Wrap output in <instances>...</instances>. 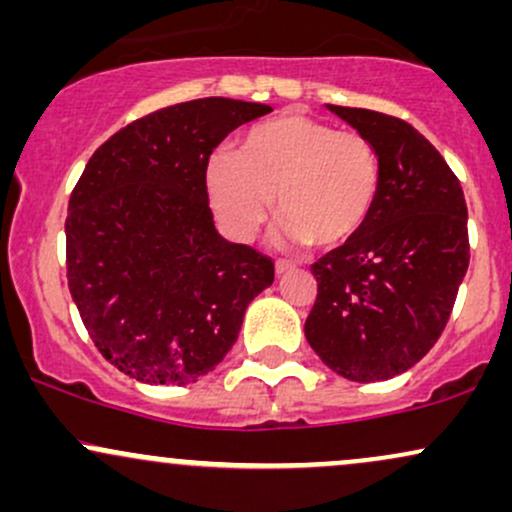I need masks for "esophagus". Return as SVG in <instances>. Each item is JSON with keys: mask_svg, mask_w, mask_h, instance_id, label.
Masks as SVG:
<instances>
[{"mask_svg": "<svg viewBox=\"0 0 512 512\" xmlns=\"http://www.w3.org/2000/svg\"><path fill=\"white\" fill-rule=\"evenodd\" d=\"M274 272H276V276H286V274L296 272V264H291V262H284V260H279V262L274 264Z\"/></svg>", "mask_w": 512, "mask_h": 512, "instance_id": "esophagus-1", "label": "esophagus"}]
</instances>
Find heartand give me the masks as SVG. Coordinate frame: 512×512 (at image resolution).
<instances>
[{
    "label": "heart",
    "instance_id": "b5f03b06",
    "mask_svg": "<svg viewBox=\"0 0 512 512\" xmlns=\"http://www.w3.org/2000/svg\"><path fill=\"white\" fill-rule=\"evenodd\" d=\"M204 187L221 228L238 243L262 231L276 199L279 243L339 248L373 214L380 158L361 134L286 113L248 129L238 154H211Z\"/></svg>",
    "mask_w": 512,
    "mask_h": 512
}]
</instances>
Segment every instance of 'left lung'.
Wrapping results in <instances>:
<instances>
[{"label":"left lung","instance_id":"8db88e82","mask_svg":"<svg viewBox=\"0 0 512 512\" xmlns=\"http://www.w3.org/2000/svg\"><path fill=\"white\" fill-rule=\"evenodd\" d=\"M380 158V192L363 231L313 264L317 301L305 339L334 373L378 383L438 342L469 267L460 180L419 129L366 108L327 105Z\"/></svg>","mask_w":512,"mask_h":512}]
</instances>
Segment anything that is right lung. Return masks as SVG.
Returning <instances> with one entry per match:
<instances>
[{
    "mask_svg": "<svg viewBox=\"0 0 512 512\" xmlns=\"http://www.w3.org/2000/svg\"><path fill=\"white\" fill-rule=\"evenodd\" d=\"M269 105L199 98L122 127L69 197L67 281L88 334L146 385H190L236 344L274 264L219 236L204 170L233 129Z\"/></svg>",
    "mask_w": 512,
    "mask_h": 512,
    "instance_id": "obj_1",
    "label": "right lung"
}]
</instances>
